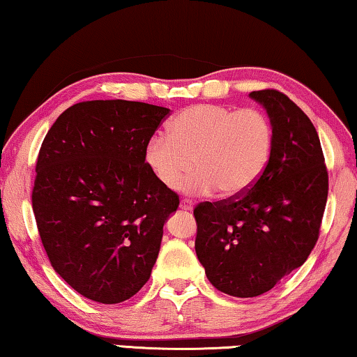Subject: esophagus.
I'll return each mask as SVG.
<instances>
[{
    "label": "esophagus",
    "mask_w": 357,
    "mask_h": 357,
    "mask_svg": "<svg viewBox=\"0 0 357 357\" xmlns=\"http://www.w3.org/2000/svg\"><path fill=\"white\" fill-rule=\"evenodd\" d=\"M180 209L182 211H193V203L190 199L180 201Z\"/></svg>",
    "instance_id": "1"
}]
</instances>
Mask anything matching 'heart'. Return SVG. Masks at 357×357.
Wrapping results in <instances>:
<instances>
[{
	"label": "heart",
	"instance_id": "obj_1",
	"mask_svg": "<svg viewBox=\"0 0 357 357\" xmlns=\"http://www.w3.org/2000/svg\"><path fill=\"white\" fill-rule=\"evenodd\" d=\"M273 149V127L264 112L220 105H196L167 123V137L146 143L144 164L169 190H177L191 164L185 190L206 195L245 193L264 172Z\"/></svg>",
	"mask_w": 357,
	"mask_h": 357
}]
</instances>
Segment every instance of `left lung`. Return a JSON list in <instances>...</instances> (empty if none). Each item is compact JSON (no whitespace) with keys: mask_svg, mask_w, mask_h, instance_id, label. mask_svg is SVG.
Masks as SVG:
<instances>
[{"mask_svg":"<svg viewBox=\"0 0 357 357\" xmlns=\"http://www.w3.org/2000/svg\"><path fill=\"white\" fill-rule=\"evenodd\" d=\"M273 127L271 161L235 199L201 203L195 250L217 290L252 298L301 267L316 246L328 174L316 127L283 93L251 91Z\"/></svg>","mask_w":357,"mask_h":357,"instance_id":"8db88e82","label":"left lung"}]
</instances>
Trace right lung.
<instances>
[{
  "mask_svg": "<svg viewBox=\"0 0 357 357\" xmlns=\"http://www.w3.org/2000/svg\"><path fill=\"white\" fill-rule=\"evenodd\" d=\"M167 107L126 100L77 102L40 148L32 193L51 266L82 296L132 298L149 280L178 196L144 164Z\"/></svg>",
  "mask_w": 357,
  "mask_h": 357,
  "instance_id": "1",
  "label": "right lung"
}]
</instances>
